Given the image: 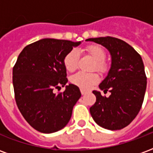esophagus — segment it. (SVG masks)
<instances>
[{
  "label": "esophagus",
  "mask_w": 153,
  "mask_h": 153,
  "mask_svg": "<svg viewBox=\"0 0 153 153\" xmlns=\"http://www.w3.org/2000/svg\"><path fill=\"white\" fill-rule=\"evenodd\" d=\"M81 93H82V95H85L87 93L86 91H84V90H81Z\"/></svg>",
  "instance_id": "esophagus-1"
}]
</instances>
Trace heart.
Here are the masks:
<instances>
[{
	"label": "heart",
	"mask_w": 153,
	"mask_h": 153,
	"mask_svg": "<svg viewBox=\"0 0 153 153\" xmlns=\"http://www.w3.org/2000/svg\"><path fill=\"white\" fill-rule=\"evenodd\" d=\"M85 51L94 60L93 70L96 69L100 73H104L107 70V65L105 62L106 53L102 47L98 45H91L86 47ZM79 62V53L76 50H72L67 54L64 59V65L67 71L73 72L76 70ZM99 80V77L96 73L78 72L71 77L70 81L74 85L79 87L82 90H88L96 84Z\"/></svg>",
	"instance_id": "obj_1"
}]
</instances>
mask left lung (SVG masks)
<instances>
[{
	"mask_svg": "<svg viewBox=\"0 0 153 153\" xmlns=\"http://www.w3.org/2000/svg\"><path fill=\"white\" fill-rule=\"evenodd\" d=\"M106 47L111 56L107 76L99 84L109 97L93 91L96 102L90 113L97 124L106 129L117 130L131 123L141 109L147 88V77L141 56L123 40L112 37L88 38Z\"/></svg>",
	"mask_w": 153,
	"mask_h": 153,
	"instance_id": "left-lung-1",
	"label": "left lung"
}]
</instances>
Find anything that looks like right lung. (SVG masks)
<instances>
[{
	"label": "right lung",
	"instance_id": "1",
	"mask_svg": "<svg viewBox=\"0 0 153 153\" xmlns=\"http://www.w3.org/2000/svg\"><path fill=\"white\" fill-rule=\"evenodd\" d=\"M80 43L43 38L26 46L19 55L13 68L15 102L26 121L41 133L63 128L81 97L79 88L71 83L63 93L53 92L68 82L64 59Z\"/></svg>",
	"mask_w": 153,
	"mask_h": 153
}]
</instances>
